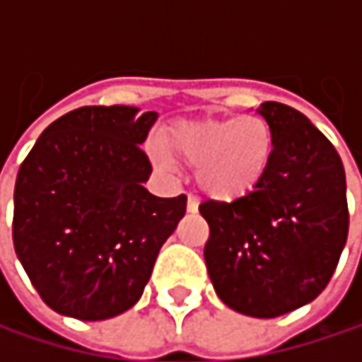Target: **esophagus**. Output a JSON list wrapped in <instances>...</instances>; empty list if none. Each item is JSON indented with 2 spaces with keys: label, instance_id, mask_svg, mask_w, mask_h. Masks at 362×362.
I'll use <instances>...</instances> for the list:
<instances>
[{
  "label": "esophagus",
  "instance_id": "1",
  "mask_svg": "<svg viewBox=\"0 0 362 362\" xmlns=\"http://www.w3.org/2000/svg\"><path fill=\"white\" fill-rule=\"evenodd\" d=\"M186 209H188L190 214H197V209H199V199H197V197H192V194H188Z\"/></svg>",
  "mask_w": 362,
  "mask_h": 362
}]
</instances>
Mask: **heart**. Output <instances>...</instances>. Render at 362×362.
I'll list each match as a JSON object with an SVG mask.
<instances>
[{
    "label": "heart",
    "mask_w": 362,
    "mask_h": 362,
    "mask_svg": "<svg viewBox=\"0 0 362 362\" xmlns=\"http://www.w3.org/2000/svg\"><path fill=\"white\" fill-rule=\"evenodd\" d=\"M163 151L194 168L199 188L216 201H237L264 182L274 157V134L259 115L178 121L161 136Z\"/></svg>",
    "instance_id": "1"
}]
</instances>
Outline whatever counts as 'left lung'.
Returning a JSON list of instances; mask_svg holds the SVG:
<instances>
[{
  "instance_id": "1",
  "label": "left lung",
  "mask_w": 362,
  "mask_h": 362,
  "mask_svg": "<svg viewBox=\"0 0 362 362\" xmlns=\"http://www.w3.org/2000/svg\"><path fill=\"white\" fill-rule=\"evenodd\" d=\"M257 112L274 134L264 182L233 203L199 205L209 224L205 264L233 310L274 319L313 302L348 239L346 174L335 146L306 115L281 103Z\"/></svg>"
}]
</instances>
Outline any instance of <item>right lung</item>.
<instances>
[{"instance_id":"obj_1","label":"right lung","mask_w":362,"mask_h":362,"mask_svg":"<svg viewBox=\"0 0 362 362\" xmlns=\"http://www.w3.org/2000/svg\"><path fill=\"white\" fill-rule=\"evenodd\" d=\"M155 121V110L81 107L49 123L23 161L14 250L58 315L105 321L129 310L184 218V194L142 186L153 168L140 144Z\"/></svg>"}]
</instances>
